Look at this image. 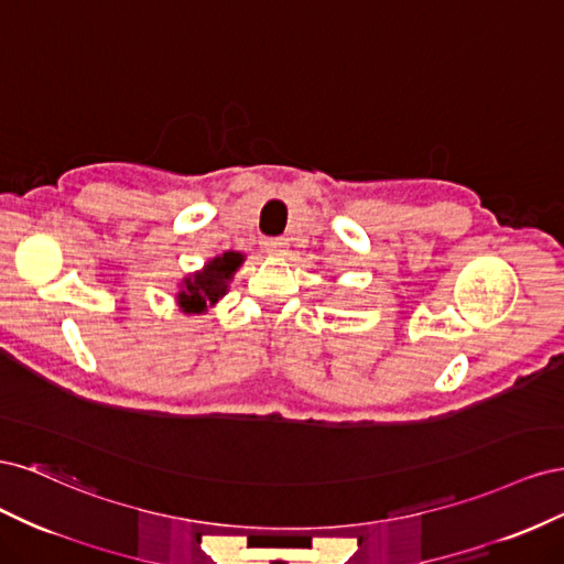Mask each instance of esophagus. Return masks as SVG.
I'll return each instance as SVG.
<instances>
[{
  "label": "esophagus",
  "mask_w": 564,
  "mask_h": 564,
  "mask_svg": "<svg viewBox=\"0 0 564 564\" xmlns=\"http://www.w3.org/2000/svg\"><path fill=\"white\" fill-rule=\"evenodd\" d=\"M286 249H289V242L282 240V237H275V240L265 242V253H270V256H284Z\"/></svg>",
  "instance_id": "1"
}]
</instances>
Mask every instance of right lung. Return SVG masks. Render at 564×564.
<instances>
[{
  "mask_svg": "<svg viewBox=\"0 0 564 564\" xmlns=\"http://www.w3.org/2000/svg\"><path fill=\"white\" fill-rule=\"evenodd\" d=\"M247 256L242 251H224L214 256L199 270L187 272L176 289V305L183 315H204L230 292L235 272Z\"/></svg>",
  "mask_w": 564,
  "mask_h": 564,
  "instance_id": "add662e5",
  "label": "right lung"
}]
</instances>
